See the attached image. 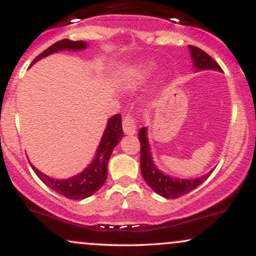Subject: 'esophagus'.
I'll return each mask as SVG.
<instances>
[{"label": "esophagus", "instance_id": "esophagus-1", "mask_svg": "<svg viewBox=\"0 0 256 256\" xmlns=\"http://www.w3.org/2000/svg\"><path fill=\"white\" fill-rule=\"evenodd\" d=\"M122 130L125 134H136V122L132 118L131 114L124 116L122 119Z\"/></svg>", "mask_w": 256, "mask_h": 256}]
</instances>
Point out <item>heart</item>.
I'll use <instances>...</instances> for the list:
<instances>
[{"label":"heart","instance_id":"heart-1","mask_svg":"<svg viewBox=\"0 0 256 256\" xmlns=\"http://www.w3.org/2000/svg\"><path fill=\"white\" fill-rule=\"evenodd\" d=\"M155 70L154 62H143L132 67L128 71L125 72L122 79V86L126 91H137L143 88L150 78ZM167 80V74L165 72H160L155 78L152 84V90H160Z\"/></svg>","mask_w":256,"mask_h":256}]
</instances>
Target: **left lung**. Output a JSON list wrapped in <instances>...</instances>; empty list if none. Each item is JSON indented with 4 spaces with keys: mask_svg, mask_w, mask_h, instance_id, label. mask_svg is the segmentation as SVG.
<instances>
[{
    "mask_svg": "<svg viewBox=\"0 0 256 256\" xmlns=\"http://www.w3.org/2000/svg\"><path fill=\"white\" fill-rule=\"evenodd\" d=\"M190 55H192L194 67L196 71H204V70H214V71L222 72L218 64L214 61L207 52L198 46H189ZM138 138L140 142V172H142L143 179L146 183L154 190L155 192L165 198H178L185 194L192 192L194 189L200 186L210 176V171L206 174L198 178L182 179L171 177V176L165 174L162 171L155 166L152 161V155L150 152V146H149L148 134H146V128H142L138 132Z\"/></svg>",
    "mask_w": 256,
    "mask_h": 256,
    "instance_id": "left-lung-1",
    "label": "left lung"
}]
</instances>
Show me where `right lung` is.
<instances>
[{
    "instance_id": "add662e5",
    "label": "right lung",
    "mask_w": 256,
    "mask_h": 256,
    "mask_svg": "<svg viewBox=\"0 0 256 256\" xmlns=\"http://www.w3.org/2000/svg\"><path fill=\"white\" fill-rule=\"evenodd\" d=\"M88 46L86 42L84 40H62L54 43L48 49H46L42 54L32 61L31 66L36 64L40 58L49 56L54 52L61 50H74L79 52L83 50ZM122 116L120 114H116L108 119L106 130L102 134L101 142L96 149V154L94 156V160L84 171H82L78 174L73 176L67 179H55L44 174L37 170L34 165H31L32 170L38 176V178L43 182L46 186L50 188L52 190L56 192L60 195L64 196L71 200H83L89 198V196L95 194L98 190L102 188L104 184L106 179L108 176V161L112 155V152L116 148V146L120 142L122 138Z\"/></svg>"
}]
</instances>
